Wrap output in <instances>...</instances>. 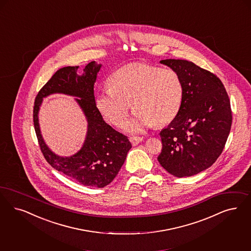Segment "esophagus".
<instances>
[{
	"label": "esophagus",
	"mask_w": 251,
	"mask_h": 251,
	"mask_svg": "<svg viewBox=\"0 0 251 251\" xmlns=\"http://www.w3.org/2000/svg\"><path fill=\"white\" fill-rule=\"evenodd\" d=\"M142 141H143V138H141V137H137V136H131V137H130V142L133 147L139 145Z\"/></svg>",
	"instance_id": "1"
}]
</instances>
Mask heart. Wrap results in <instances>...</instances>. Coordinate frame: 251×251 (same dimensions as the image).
<instances>
[{
	"instance_id": "heart-1",
	"label": "heart",
	"mask_w": 251,
	"mask_h": 251,
	"mask_svg": "<svg viewBox=\"0 0 251 251\" xmlns=\"http://www.w3.org/2000/svg\"><path fill=\"white\" fill-rule=\"evenodd\" d=\"M182 101V80L172 69L145 63L127 65L109 78V87L100 90L95 104L106 121L121 127L127 120L130 103L136 111L125 130L140 133L146 128L166 125L176 118Z\"/></svg>"
}]
</instances>
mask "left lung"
Returning a JSON list of instances; mask_svg holds the SVG:
<instances>
[{
	"label": "left lung",
	"mask_w": 251,
	"mask_h": 251,
	"mask_svg": "<svg viewBox=\"0 0 251 251\" xmlns=\"http://www.w3.org/2000/svg\"><path fill=\"white\" fill-rule=\"evenodd\" d=\"M160 63L179 75L182 101L176 118L159 133L162 150L157 160L174 176L189 177L209 168L222 154L232 125L230 100L221 79L193 62Z\"/></svg>",
	"instance_id": "8db88e82"
}]
</instances>
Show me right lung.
<instances>
[{
  "mask_svg": "<svg viewBox=\"0 0 251 251\" xmlns=\"http://www.w3.org/2000/svg\"><path fill=\"white\" fill-rule=\"evenodd\" d=\"M102 65L92 61L78 75V67L58 69L36 96L33 109L35 131L41 150L47 162L69 179L89 187H104L115 179L124 163L131 144L127 136L105 123L95 104L94 85ZM64 93L75 99L87 117V138L74 155H55L41 136L37 114L44 97Z\"/></svg>",
  "mask_w": 251,
  "mask_h": 251,
  "instance_id": "add662e5",
  "label": "right lung"
}]
</instances>
